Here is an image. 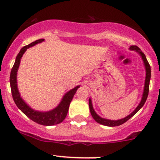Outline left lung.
Wrapping results in <instances>:
<instances>
[{"label": "left lung", "instance_id": "obj_1", "mask_svg": "<svg viewBox=\"0 0 160 160\" xmlns=\"http://www.w3.org/2000/svg\"><path fill=\"white\" fill-rule=\"evenodd\" d=\"M129 49L131 50H135V52H137L139 55L141 56V58H142L143 62H144L145 71H146V77H145V82H144V92H143L142 98H141V100L139 103L138 107L135 108L134 111L130 113L129 115L126 116L124 118L120 119V120H108V119H104L101 117L100 116H98L96 113V112L95 111L94 108H93L91 98L89 99V110H90V113L92 117H93V119L96 121L98 123H100L102 125H104V126H111V127H113V126H120V125L123 124L124 122H126V121L129 120L132 117H133L135 113H137L139 110L141 109V108L144 106V104L146 102L147 98H148V93H149V86H150V76H151V70H150V66L148 63V60H147L146 56L144 54V52H142V51H141V49H139V47H138L137 46H131L129 47Z\"/></svg>", "mask_w": 160, "mask_h": 160}]
</instances>
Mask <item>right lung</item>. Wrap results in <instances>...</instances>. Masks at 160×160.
I'll list each match as a JSON object with an SVG mask.
<instances>
[{"label":"right lung","instance_id":"1","mask_svg":"<svg viewBox=\"0 0 160 160\" xmlns=\"http://www.w3.org/2000/svg\"><path fill=\"white\" fill-rule=\"evenodd\" d=\"M43 41H44V39H39L36 40V41L32 42L30 44L25 46V47H23L22 48L20 49L19 54L17 55L16 58V61L13 65V67L11 70L10 77V88L11 92H12V98H13V101L16 104V106L29 119H31V120L37 122V123L43 125V126H53V125L60 123L65 119L68 111L70 103H71V100L73 99V97H74L78 88L80 87V86H77L74 89H71L68 92H66L64 95L60 103L58 104V105L56 108H55L54 109L51 110V111H35V110L32 109V108L29 107L25 103V101L20 96L17 86V78H17V71L20 65V61H21L22 57L25 51L27 50V49L38 44V43H41Z\"/></svg>","mask_w":160,"mask_h":160}]
</instances>
